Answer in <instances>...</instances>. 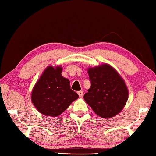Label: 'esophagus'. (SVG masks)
<instances>
[{
	"label": "esophagus",
	"mask_w": 156,
	"mask_h": 156,
	"mask_svg": "<svg viewBox=\"0 0 156 156\" xmlns=\"http://www.w3.org/2000/svg\"><path fill=\"white\" fill-rule=\"evenodd\" d=\"M77 93H78V94H79V97H80V98H82V97H83V92H82V91H79Z\"/></svg>",
	"instance_id": "1"
}]
</instances>
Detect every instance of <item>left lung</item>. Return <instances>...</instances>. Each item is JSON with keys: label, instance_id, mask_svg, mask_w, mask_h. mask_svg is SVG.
Segmentation results:
<instances>
[{"label": "left lung", "instance_id": "1", "mask_svg": "<svg viewBox=\"0 0 156 156\" xmlns=\"http://www.w3.org/2000/svg\"><path fill=\"white\" fill-rule=\"evenodd\" d=\"M91 86L83 98L95 113L111 118L121 112L128 99V90L118 72L108 64L87 69Z\"/></svg>", "mask_w": 156, "mask_h": 156}]
</instances>
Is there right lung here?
<instances>
[{
  "instance_id": "add662e5",
  "label": "right lung",
  "mask_w": 156,
  "mask_h": 156,
  "mask_svg": "<svg viewBox=\"0 0 156 156\" xmlns=\"http://www.w3.org/2000/svg\"><path fill=\"white\" fill-rule=\"evenodd\" d=\"M61 66H48L32 89L31 101L39 113L58 117L79 95L70 89V81L62 75Z\"/></svg>"
}]
</instances>
